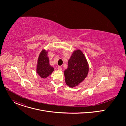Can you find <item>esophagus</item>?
I'll list each match as a JSON object with an SVG mask.
<instances>
[{
  "mask_svg": "<svg viewBox=\"0 0 126 126\" xmlns=\"http://www.w3.org/2000/svg\"><path fill=\"white\" fill-rule=\"evenodd\" d=\"M58 70L61 71V70H62V68L60 66H58Z\"/></svg>",
  "mask_w": 126,
  "mask_h": 126,
  "instance_id": "esophagus-1",
  "label": "esophagus"
}]
</instances>
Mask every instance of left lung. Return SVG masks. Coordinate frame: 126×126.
Masks as SVG:
<instances>
[{
    "instance_id": "left-lung-1",
    "label": "left lung",
    "mask_w": 126,
    "mask_h": 126,
    "mask_svg": "<svg viewBox=\"0 0 126 126\" xmlns=\"http://www.w3.org/2000/svg\"><path fill=\"white\" fill-rule=\"evenodd\" d=\"M88 71V64L83 53L79 50L75 51L64 71L66 84L72 88L78 86L86 77Z\"/></svg>"
}]
</instances>
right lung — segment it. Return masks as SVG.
<instances>
[{
  "label": "right lung",
  "mask_w": 126,
  "mask_h": 126,
  "mask_svg": "<svg viewBox=\"0 0 126 126\" xmlns=\"http://www.w3.org/2000/svg\"><path fill=\"white\" fill-rule=\"evenodd\" d=\"M54 71V68L49 64L47 51L42 50L39 55L37 67V73L42 78H46Z\"/></svg>",
  "instance_id": "right-lung-1"
}]
</instances>
